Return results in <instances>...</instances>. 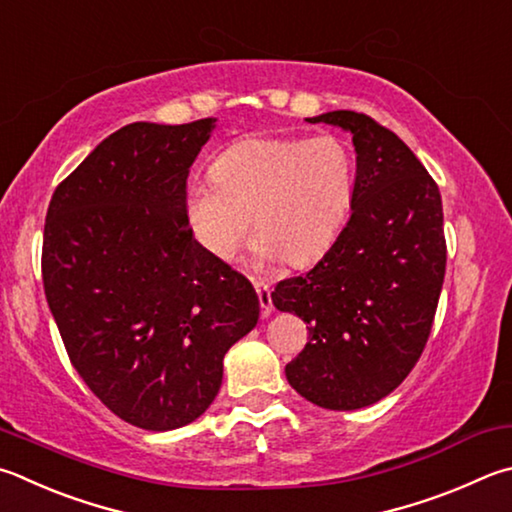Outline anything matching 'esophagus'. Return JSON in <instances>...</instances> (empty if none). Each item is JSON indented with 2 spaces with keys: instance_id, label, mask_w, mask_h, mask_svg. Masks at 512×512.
Returning a JSON list of instances; mask_svg holds the SVG:
<instances>
[{
  "instance_id": "1",
  "label": "esophagus",
  "mask_w": 512,
  "mask_h": 512,
  "mask_svg": "<svg viewBox=\"0 0 512 512\" xmlns=\"http://www.w3.org/2000/svg\"><path fill=\"white\" fill-rule=\"evenodd\" d=\"M255 291H257V297H259V306H262V318H268V315L273 313L271 291H268V286L264 282H257V280H255Z\"/></svg>"
}]
</instances>
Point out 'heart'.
I'll use <instances>...</instances> for the list:
<instances>
[{
  "mask_svg": "<svg viewBox=\"0 0 512 512\" xmlns=\"http://www.w3.org/2000/svg\"><path fill=\"white\" fill-rule=\"evenodd\" d=\"M353 194L347 147L331 136H248L210 165V181L185 190L194 239L221 262L244 246L253 215L257 262L300 266L329 248Z\"/></svg>",
  "mask_w": 512,
  "mask_h": 512,
  "instance_id": "b5f03b06",
  "label": "heart"
}]
</instances>
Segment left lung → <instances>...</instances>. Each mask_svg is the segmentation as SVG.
<instances>
[{"instance_id":"1","label":"left lung","mask_w":512,"mask_h":512,"mask_svg":"<svg viewBox=\"0 0 512 512\" xmlns=\"http://www.w3.org/2000/svg\"><path fill=\"white\" fill-rule=\"evenodd\" d=\"M306 123L351 134L356 181L351 217L331 248L271 293L277 311L309 324L286 380L324 410H360L403 383L430 336L445 275L441 192L374 118L340 109Z\"/></svg>"}]
</instances>
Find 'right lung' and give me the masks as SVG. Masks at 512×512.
<instances>
[{
  "label": "right lung",
  "mask_w": 512,
  "mask_h": 512,
  "mask_svg": "<svg viewBox=\"0 0 512 512\" xmlns=\"http://www.w3.org/2000/svg\"><path fill=\"white\" fill-rule=\"evenodd\" d=\"M215 123L125 125L46 212L44 293L71 365L111 412L152 432L208 410L226 351L259 320L255 288L185 217L190 165Z\"/></svg>",
  "instance_id": "obj_1"
}]
</instances>
